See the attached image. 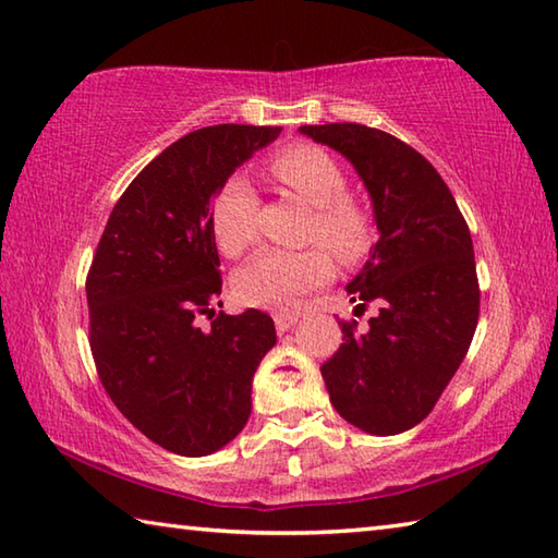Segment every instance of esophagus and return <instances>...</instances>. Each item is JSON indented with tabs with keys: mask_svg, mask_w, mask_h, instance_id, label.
I'll list each match as a JSON object with an SVG mask.
<instances>
[{
	"mask_svg": "<svg viewBox=\"0 0 558 558\" xmlns=\"http://www.w3.org/2000/svg\"><path fill=\"white\" fill-rule=\"evenodd\" d=\"M301 318V311H279L275 313V325L279 332H287L291 325H296Z\"/></svg>",
	"mask_w": 558,
	"mask_h": 558,
	"instance_id": "34e87169",
	"label": "esophagus"
}]
</instances>
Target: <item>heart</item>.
I'll return each instance as SVG.
<instances>
[{
    "label": "heart",
    "mask_w": 558,
    "mask_h": 558,
    "mask_svg": "<svg viewBox=\"0 0 558 558\" xmlns=\"http://www.w3.org/2000/svg\"><path fill=\"white\" fill-rule=\"evenodd\" d=\"M269 172L287 192L313 206L306 243H323L344 265H354L372 250L374 218L369 208L347 196L344 167L328 150L308 143L291 145L271 157ZM257 214L255 186L243 174H228L211 202V228L223 255L243 257L257 243ZM327 251L262 252L235 275V296L247 306H289L303 293L330 281L335 267Z\"/></svg>",
    "instance_id": "heart-1"
}]
</instances>
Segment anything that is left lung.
Returning <instances> with one entry per match:
<instances>
[{
  "instance_id": "8db88e82",
  "label": "left lung",
  "mask_w": 558,
  "mask_h": 558,
  "mask_svg": "<svg viewBox=\"0 0 558 558\" xmlns=\"http://www.w3.org/2000/svg\"><path fill=\"white\" fill-rule=\"evenodd\" d=\"M354 165L378 243L347 293L376 303L366 330L342 320L320 374L335 410L369 435H398L433 413L474 340L481 291L474 243L442 177L396 135L362 123L301 125ZM354 311V313H356Z\"/></svg>"
}]
</instances>
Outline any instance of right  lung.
<instances>
[{
    "label": "right lung",
    "mask_w": 558,
    "mask_h": 558,
    "mask_svg": "<svg viewBox=\"0 0 558 558\" xmlns=\"http://www.w3.org/2000/svg\"><path fill=\"white\" fill-rule=\"evenodd\" d=\"M279 133L223 123L172 143L121 194L94 252L89 347L101 386L123 417L180 457L214 454L238 437L252 376L277 342L267 313L216 311L223 279L211 202Z\"/></svg>",
    "instance_id": "obj_1"
}]
</instances>
